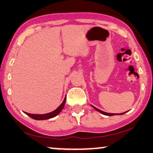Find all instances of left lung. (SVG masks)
Instances as JSON below:
<instances>
[{"label":"left lung","instance_id":"left-lung-1","mask_svg":"<svg viewBox=\"0 0 153 153\" xmlns=\"http://www.w3.org/2000/svg\"><path fill=\"white\" fill-rule=\"evenodd\" d=\"M92 107L94 108V109L96 110V111H99V112H100V113L101 114H104V115H106V116H114V115H122V114H124L126 113V112H123V113H121V114H111V113H107V112H104V111H102V110H100V109H97V108H96V107H93V106H92Z\"/></svg>","mask_w":153,"mask_h":153}]
</instances>
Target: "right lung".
Wrapping results in <instances>:
<instances>
[{"label":"right lung","mask_w":153,"mask_h":153,"mask_svg":"<svg viewBox=\"0 0 153 153\" xmlns=\"http://www.w3.org/2000/svg\"><path fill=\"white\" fill-rule=\"evenodd\" d=\"M65 100H66V97H65L64 100H63V101L62 103H61V105H60L56 109H55L53 111L50 112V113L44 114H30V113H27V112H25V114H26L27 115L29 116V117H30L32 119H35V120H46V119H51V118H53L55 117L56 116H57L60 112L62 111V109H63V107H64L65 106Z\"/></svg>","instance_id":"add662e5"}]
</instances>
